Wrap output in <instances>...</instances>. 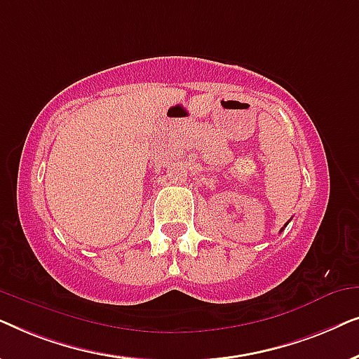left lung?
<instances>
[{
	"label": "left lung",
	"mask_w": 359,
	"mask_h": 359,
	"mask_svg": "<svg viewBox=\"0 0 359 359\" xmlns=\"http://www.w3.org/2000/svg\"><path fill=\"white\" fill-rule=\"evenodd\" d=\"M286 225H287V224H286Z\"/></svg>",
	"instance_id": "left-lung-1"
}]
</instances>
